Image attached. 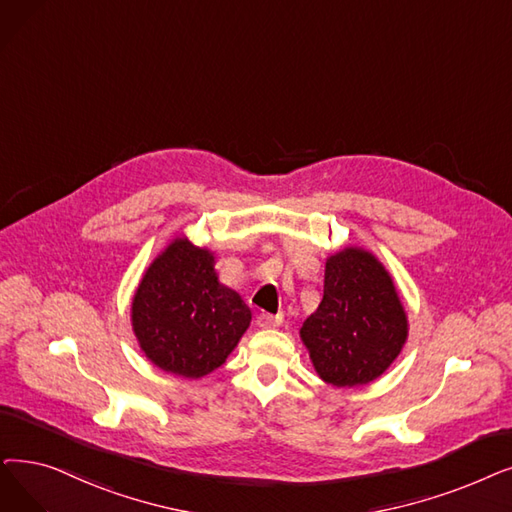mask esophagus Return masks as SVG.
Wrapping results in <instances>:
<instances>
[{"mask_svg": "<svg viewBox=\"0 0 512 512\" xmlns=\"http://www.w3.org/2000/svg\"><path fill=\"white\" fill-rule=\"evenodd\" d=\"M257 324H259L261 328H276V326L282 324V318H280V316H272V314H259Z\"/></svg>", "mask_w": 512, "mask_h": 512, "instance_id": "1", "label": "esophagus"}]
</instances>
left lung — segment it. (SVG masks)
Instances as JSON below:
<instances>
[{"mask_svg":"<svg viewBox=\"0 0 512 512\" xmlns=\"http://www.w3.org/2000/svg\"><path fill=\"white\" fill-rule=\"evenodd\" d=\"M408 337V318L383 263L358 247L326 261L324 297L301 326L320 379L366 385L391 366Z\"/></svg>","mask_w":512,"mask_h":512,"instance_id":"8db88e82","label":"left lung"}]
</instances>
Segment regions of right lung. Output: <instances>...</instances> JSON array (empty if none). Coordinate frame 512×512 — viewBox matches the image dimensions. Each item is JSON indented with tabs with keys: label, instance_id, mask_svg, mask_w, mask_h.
<instances>
[{
	"label": "right lung",
	"instance_id": "add662e5",
	"mask_svg": "<svg viewBox=\"0 0 512 512\" xmlns=\"http://www.w3.org/2000/svg\"><path fill=\"white\" fill-rule=\"evenodd\" d=\"M215 257L175 238L146 270L131 303V324L146 358L165 372L201 379L226 362L251 309L219 284Z\"/></svg>",
	"mask_w": 512,
	"mask_h": 512
}]
</instances>
